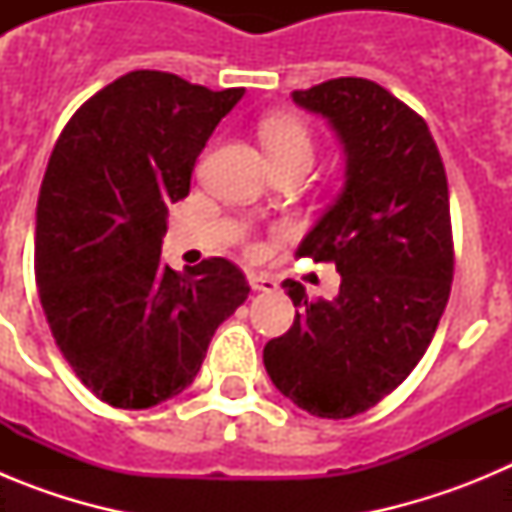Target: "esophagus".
<instances>
[{
  "instance_id": "34e87169",
  "label": "esophagus",
  "mask_w": 512,
  "mask_h": 512,
  "mask_svg": "<svg viewBox=\"0 0 512 512\" xmlns=\"http://www.w3.org/2000/svg\"><path fill=\"white\" fill-rule=\"evenodd\" d=\"M248 284H251L256 292H277L279 289V282L271 274H266V271H251L248 274Z\"/></svg>"
}]
</instances>
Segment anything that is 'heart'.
I'll list each match as a JSON object with an SVG mask.
<instances>
[{
	"label": "heart",
	"mask_w": 512,
	"mask_h": 512,
	"mask_svg": "<svg viewBox=\"0 0 512 512\" xmlns=\"http://www.w3.org/2000/svg\"><path fill=\"white\" fill-rule=\"evenodd\" d=\"M261 140L271 161H284V158L307 156L312 158V138L310 130L300 120L287 115H271L261 122Z\"/></svg>",
	"instance_id": "obj_1"
}]
</instances>
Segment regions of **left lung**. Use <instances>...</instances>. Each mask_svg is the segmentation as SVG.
<instances>
[{"label":"left lung","instance_id":"left-lung-1","mask_svg":"<svg viewBox=\"0 0 512 512\" xmlns=\"http://www.w3.org/2000/svg\"><path fill=\"white\" fill-rule=\"evenodd\" d=\"M292 99L328 120L346 156L341 194L297 248L333 261L341 289L310 302L300 282H282L300 312L266 343L264 366L297 408L351 418L413 372L446 310L449 184L423 117L374 81L343 76Z\"/></svg>","mask_w":512,"mask_h":512}]
</instances>
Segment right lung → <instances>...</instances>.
Instances as JSON below:
<instances>
[{
    "mask_svg": "<svg viewBox=\"0 0 512 512\" xmlns=\"http://www.w3.org/2000/svg\"><path fill=\"white\" fill-rule=\"evenodd\" d=\"M243 94L130 71L81 104L53 148L35 212L40 305L63 359L112 408L187 390L251 292L228 259L187 274L161 259L169 205Z\"/></svg>",
    "mask_w": 512,
    "mask_h": 512,
    "instance_id": "right-lung-1",
    "label": "right lung"
}]
</instances>
